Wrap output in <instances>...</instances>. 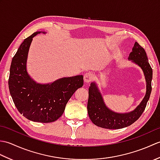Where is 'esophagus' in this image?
I'll list each match as a JSON object with an SVG mask.
<instances>
[{
	"mask_svg": "<svg viewBox=\"0 0 160 160\" xmlns=\"http://www.w3.org/2000/svg\"><path fill=\"white\" fill-rule=\"evenodd\" d=\"M93 74L91 72L87 73L84 75V80L86 83H89L93 79Z\"/></svg>",
	"mask_w": 160,
	"mask_h": 160,
	"instance_id": "1",
	"label": "esophagus"
}]
</instances>
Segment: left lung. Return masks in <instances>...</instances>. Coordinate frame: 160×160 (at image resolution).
<instances>
[{"instance_id":"1","label":"left lung","mask_w":160,"mask_h":160,"mask_svg":"<svg viewBox=\"0 0 160 160\" xmlns=\"http://www.w3.org/2000/svg\"><path fill=\"white\" fill-rule=\"evenodd\" d=\"M128 59L138 64L144 71L147 84L146 96L140 104L133 111L128 113L119 114L108 109L104 104L96 84L91 83L89 88L87 111L91 120L98 127L107 129H119L128 127L138 120L147 107L152 90V70L148 62L147 53L143 47L136 42Z\"/></svg>"}]
</instances>
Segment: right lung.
Segmentation results:
<instances>
[{"label":"right lung","instance_id":"add662e5","mask_svg":"<svg viewBox=\"0 0 160 160\" xmlns=\"http://www.w3.org/2000/svg\"><path fill=\"white\" fill-rule=\"evenodd\" d=\"M36 32L25 38L13 57L9 77V89L17 109L33 122L49 123L62 115L68 101L83 86L82 76L64 78L52 84L36 83L26 71L30 44Z\"/></svg>","mask_w":160,"mask_h":160}]
</instances>
